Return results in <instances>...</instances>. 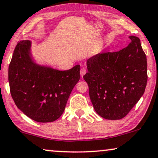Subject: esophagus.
Listing matches in <instances>:
<instances>
[{"label": "esophagus", "instance_id": "1", "mask_svg": "<svg viewBox=\"0 0 158 158\" xmlns=\"http://www.w3.org/2000/svg\"><path fill=\"white\" fill-rule=\"evenodd\" d=\"M86 72H87V70H86L85 68H81L80 69V73H81V77H83V76L86 73Z\"/></svg>", "mask_w": 158, "mask_h": 158}]
</instances>
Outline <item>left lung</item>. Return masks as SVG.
Wrapping results in <instances>:
<instances>
[{"mask_svg":"<svg viewBox=\"0 0 158 158\" xmlns=\"http://www.w3.org/2000/svg\"><path fill=\"white\" fill-rule=\"evenodd\" d=\"M118 52L89 58L84 79L94 110L108 120L124 118L144 94L148 82L147 57L137 37Z\"/></svg>","mask_w":158,"mask_h":158,"instance_id":"8db88e82","label":"left lung"}]
</instances>
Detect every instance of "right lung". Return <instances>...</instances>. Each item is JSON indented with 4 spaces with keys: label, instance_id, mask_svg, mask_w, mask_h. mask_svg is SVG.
Wrapping results in <instances>:
<instances>
[{
    "label": "right lung",
    "instance_id": "right-lung-1",
    "mask_svg": "<svg viewBox=\"0 0 158 158\" xmlns=\"http://www.w3.org/2000/svg\"><path fill=\"white\" fill-rule=\"evenodd\" d=\"M31 42H19L8 67L10 92L27 116L47 123L63 114L73 88L80 79V66L67 71L40 66L32 61Z\"/></svg>",
    "mask_w": 158,
    "mask_h": 158
}]
</instances>
